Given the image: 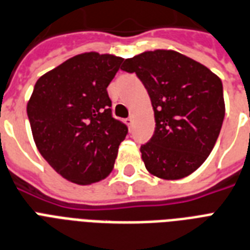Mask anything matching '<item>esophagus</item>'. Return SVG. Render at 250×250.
I'll return each mask as SVG.
<instances>
[{"mask_svg":"<svg viewBox=\"0 0 250 250\" xmlns=\"http://www.w3.org/2000/svg\"><path fill=\"white\" fill-rule=\"evenodd\" d=\"M133 121H134V120H133V117H127L126 120H125V123H126V125L127 126H131V124H133Z\"/></svg>","mask_w":250,"mask_h":250,"instance_id":"esophagus-1","label":"esophagus"}]
</instances>
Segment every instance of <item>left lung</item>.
<instances>
[{"label": "left lung", "mask_w": 250, "mask_h": 250, "mask_svg": "<svg viewBox=\"0 0 250 250\" xmlns=\"http://www.w3.org/2000/svg\"><path fill=\"white\" fill-rule=\"evenodd\" d=\"M121 69L138 75L151 99L155 131L141 147L147 171L163 180L193 173L208 159L222 129L226 105L219 77L172 49L139 53Z\"/></svg>", "instance_id": "8db88e82"}]
</instances>
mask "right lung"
<instances>
[{
	"mask_svg": "<svg viewBox=\"0 0 250 250\" xmlns=\"http://www.w3.org/2000/svg\"><path fill=\"white\" fill-rule=\"evenodd\" d=\"M123 57L81 53L42 75L27 103L35 145L59 175L78 185L107 177L127 127L112 117L107 87Z\"/></svg>",
	"mask_w": 250,
	"mask_h": 250,
	"instance_id": "add662e5",
	"label": "right lung"
}]
</instances>
